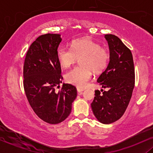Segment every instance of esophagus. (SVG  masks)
Returning a JSON list of instances; mask_svg holds the SVG:
<instances>
[{"label":"esophagus","instance_id":"34e87169","mask_svg":"<svg viewBox=\"0 0 153 153\" xmlns=\"http://www.w3.org/2000/svg\"><path fill=\"white\" fill-rule=\"evenodd\" d=\"M77 91H78V94H82V91H84V89H81V88H77Z\"/></svg>","mask_w":153,"mask_h":153}]
</instances>
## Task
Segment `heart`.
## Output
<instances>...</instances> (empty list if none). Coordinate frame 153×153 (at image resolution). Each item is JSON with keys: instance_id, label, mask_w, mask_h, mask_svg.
Returning <instances> with one entry per match:
<instances>
[{"instance_id": "heart-1", "label": "heart", "mask_w": 153, "mask_h": 153, "mask_svg": "<svg viewBox=\"0 0 153 153\" xmlns=\"http://www.w3.org/2000/svg\"><path fill=\"white\" fill-rule=\"evenodd\" d=\"M57 57L60 65L70 68L80 59L81 66L73 68L65 75L68 83L83 88L94 73H100L106 68L109 61L108 50L96 42L90 39L82 38L73 40L71 49L59 47L57 50Z\"/></svg>"}]
</instances>
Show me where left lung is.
Returning <instances> with one entry per match:
<instances>
[{
    "label": "left lung",
    "instance_id": "8db88e82",
    "mask_svg": "<svg viewBox=\"0 0 153 153\" xmlns=\"http://www.w3.org/2000/svg\"><path fill=\"white\" fill-rule=\"evenodd\" d=\"M104 37L109 47V62L97 82L108 90L102 94L95 91L91 108L100 122L108 124L120 119L127 109L134 87L135 75L130 50L115 35L106 34Z\"/></svg>",
    "mask_w": 153,
    "mask_h": 153
}]
</instances>
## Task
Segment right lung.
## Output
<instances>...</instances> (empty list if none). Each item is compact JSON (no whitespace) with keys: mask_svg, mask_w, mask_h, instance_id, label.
Instances as JSON below:
<instances>
[{"mask_svg":"<svg viewBox=\"0 0 153 153\" xmlns=\"http://www.w3.org/2000/svg\"><path fill=\"white\" fill-rule=\"evenodd\" d=\"M60 34L41 35L31 45L24 65V88L29 104L40 119L49 124L63 122L70 115L76 88L62 82L57 50Z\"/></svg>","mask_w":153,"mask_h":153,"instance_id":"right-lung-1","label":"right lung"}]
</instances>
